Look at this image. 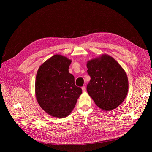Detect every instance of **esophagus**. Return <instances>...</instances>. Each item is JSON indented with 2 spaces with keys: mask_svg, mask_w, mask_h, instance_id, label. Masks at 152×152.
Returning a JSON list of instances; mask_svg holds the SVG:
<instances>
[{
  "mask_svg": "<svg viewBox=\"0 0 152 152\" xmlns=\"http://www.w3.org/2000/svg\"><path fill=\"white\" fill-rule=\"evenodd\" d=\"M82 90H83V92H86V87L83 86V87H82Z\"/></svg>",
  "mask_w": 152,
  "mask_h": 152,
  "instance_id": "obj_1",
  "label": "esophagus"
}]
</instances>
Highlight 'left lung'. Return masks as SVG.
Returning <instances> with one entry per match:
<instances>
[{"mask_svg": "<svg viewBox=\"0 0 152 152\" xmlns=\"http://www.w3.org/2000/svg\"><path fill=\"white\" fill-rule=\"evenodd\" d=\"M87 66L91 77L87 92L95 104L106 111L117 108L128 91V79L125 70L107 54L88 61Z\"/></svg>", "mask_w": 152, "mask_h": 152, "instance_id": "8db88e82", "label": "left lung"}]
</instances>
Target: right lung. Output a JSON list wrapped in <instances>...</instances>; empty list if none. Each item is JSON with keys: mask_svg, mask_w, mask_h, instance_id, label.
Here are the masks:
<instances>
[{"mask_svg": "<svg viewBox=\"0 0 152 152\" xmlns=\"http://www.w3.org/2000/svg\"><path fill=\"white\" fill-rule=\"evenodd\" d=\"M71 60L54 55L39 67L36 78L37 101L50 115L63 118L74 108L82 89L75 85L74 77L68 71Z\"/></svg>", "mask_w": 152, "mask_h": 152, "instance_id": "obj_1", "label": "right lung"}]
</instances>
